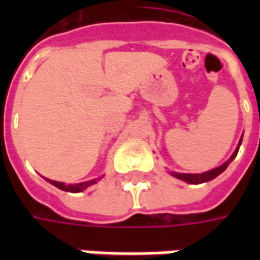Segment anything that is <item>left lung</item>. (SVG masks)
<instances>
[{"mask_svg":"<svg viewBox=\"0 0 260 260\" xmlns=\"http://www.w3.org/2000/svg\"><path fill=\"white\" fill-rule=\"evenodd\" d=\"M241 142H242V138L240 139V143H238V146L235 149V152L233 153V156L230 157V160H227L225 163L221 164V166H218L216 169L210 170V171H206V173H202V174H184V173H171V174L174 175L175 178H178V180H182L188 182V184H202V182H207V181H212L214 180L217 175H220L223 173L224 170L229 167V164L237 157V153L240 150L241 146Z\"/></svg>","mask_w":260,"mask_h":260,"instance_id":"8db88e82","label":"left lung"}]
</instances>
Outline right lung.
I'll return each instance as SVG.
<instances>
[{"instance_id": "add662e5", "label": "right lung", "mask_w": 260, "mask_h": 260, "mask_svg": "<svg viewBox=\"0 0 260 260\" xmlns=\"http://www.w3.org/2000/svg\"><path fill=\"white\" fill-rule=\"evenodd\" d=\"M47 180V182H50V184H53L54 186H57L58 189H62V191H67V192H74V193H76V192H82L83 189H86L87 186L93 185V184H96L97 181H100L102 178H96V180H90V181H86V182H80V184H75V185H72V184H64V182H58V181H54V180H48V178H46Z\"/></svg>"}]
</instances>
